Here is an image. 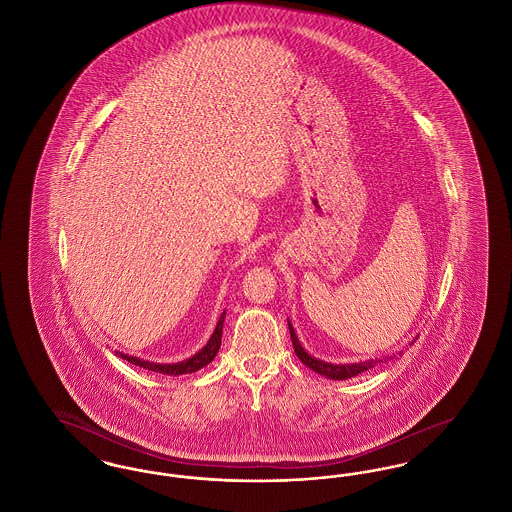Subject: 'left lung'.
Segmentation results:
<instances>
[{
  "label": "left lung",
  "mask_w": 512,
  "mask_h": 512,
  "mask_svg": "<svg viewBox=\"0 0 512 512\" xmlns=\"http://www.w3.org/2000/svg\"><path fill=\"white\" fill-rule=\"evenodd\" d=\"M288 328H290V336H292L293 351H295V355L299 357V361H301L303 365L309 366L311 370H315L317 374H322V376L330 378V380H347V378H353V376H357V374H361V372H366L368 368H374V366L380 365V363H388V361H393V359H397V357L403 355V351H399V353H391L388 357H380V359H368V361L351 363V365H349V363L334 365V363L320 361V359L309 355V353L305 351V347L299 343L297 336H295V330H293L290 320H288ZM414 341H416V338H414L411 343H414Z\"/></svg>",
  "instance_id": "1"
}]
</instances>
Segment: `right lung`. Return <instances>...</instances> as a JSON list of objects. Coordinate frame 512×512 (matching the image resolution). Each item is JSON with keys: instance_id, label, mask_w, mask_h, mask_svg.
I'll return each instance as SVG.
<instances>
[{"instance_id": "right-lung-1", "label": "right lung", "mask_w": 512, "mask_h": 512, "mask_svg": "<svg viewBox=\"0 0 512 512\" xmlns=\"http://www.w3.org/2000/svg\"><path fill=\"white\" fill-rule=\"evenodd\" d=\"M224 317H226V311H222L219 322H217V326H215V332L211 334L209 341H207V343H205V345L195 353L194 357H190V359H186V361H182V363H171V365H163V363H149V361L138 359V357H132V355H126V353H121V351H117V355L122 357L124 361L132 363V365L142 366V368L153 370V372H159V374H167V376L192 374V372H197L199 368L209 365V363L217 357V353H219L220 349V341H222V324H224Z\"/></svg>"}]
</instances>
